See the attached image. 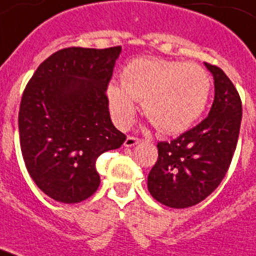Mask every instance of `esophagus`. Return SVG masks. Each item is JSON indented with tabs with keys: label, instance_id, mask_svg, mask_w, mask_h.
I'll return each mask as SVG.
<instances>
[{
	"label": "esophagus",
	"instance_id": "1",
	"mask_svg": "<svg viewBox=\"0 0 256 256\" xmlns=\"http://www.w3.org/2000/svg\"><path fill=\"white\" fill-rule=\"evenodd\" d=\"M140 142V140H138V138H136V136H128L124 144L126 146V148H132V146H136V144H138Z\"/></svg>",
	"mask_w": 256,
	"mask_h": 256
}]
</instances>
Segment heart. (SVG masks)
Returning <instances> with one entry per match:
<instances>
[{
	"instance_id": "obj_1",
	"label": "heart",
	"mask_w": 256,
	"mask_h": 256,
	"mask_svg": "<svg viewBox=\"0 0 256 256\" xmlns=\"http://www.w3.org/2000/svg\"><path fill=\"white\" fill-rule=\"evenodd\" d=\"M120 84H108V108L120 128L132 124L136 102L160 132L178 134L190 128L206 108L210 76L202 66L160 58H138L124 66Z\"/></svg>"
}]
</instances>
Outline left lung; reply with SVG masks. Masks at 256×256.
<instances>
[{
	"mask_svg": "<svg viewBox=\"0 0 256 256\" xmlns=\"http://www.w3.org/2000/svg\"><path fill=\"white\" fill-rule=\"evenodd\" d=\"M214 77V102L207 118L171 142L158 144V160L148 178L156 200L172 208L202 202L230 168L242 120L240 96L218 66L204 62Z\"/></svg>",
	"mask_w": 256,
	"mask_h": 256,
	"instance_id": "obj_1",
	"label": "left lung"
}]
</instances>
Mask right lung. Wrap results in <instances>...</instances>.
<instances>
[{"mask_svg": "<svg viewBox=\"0 0 256 256\" xmlns=\"http://www.w3.org/2000/svg\"><path fill=\"white\" fill-rule=\"evenodd\" d=\"M122 48H68L38 66L26 86L18 114L26 168L48 196L78 203L100 183L96 160L120 148L106 96Z\"/></svg>", "mask_w": 256, "mask_h": 256, "instance_id": "add662e5", "label": "right lung"}]
</instances>
